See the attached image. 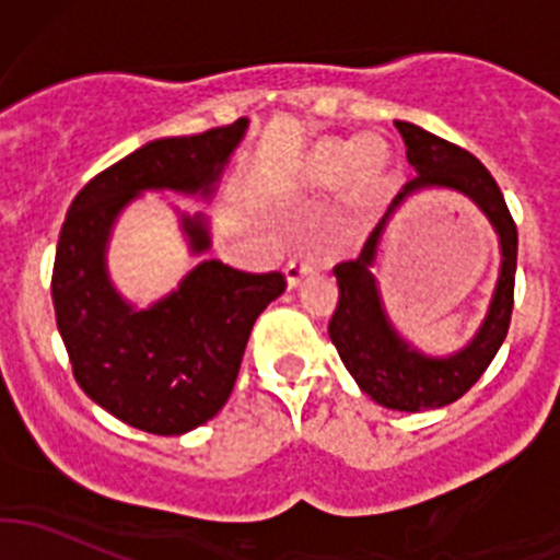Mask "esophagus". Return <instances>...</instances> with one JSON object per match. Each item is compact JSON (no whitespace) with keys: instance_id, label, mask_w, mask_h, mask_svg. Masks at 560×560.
I'll use <instances>...</instances> for the list:
<instances>
[{"instance_id":"1","label":"esophagus","mask_w":560,"mask_h":560,"mask_svg":"<svg viewBox=\"0 0 560 560\" xmlns=\"http://www.w3.org/2000/svg\"><path fill=\"white\" fill-rule=\"evenodd\" d=\"M316 270V259L314 257H295L290 265H287V284H290V290H295V287L303 284V279L306 276H312Z\"/></svg>"}]
</instances>
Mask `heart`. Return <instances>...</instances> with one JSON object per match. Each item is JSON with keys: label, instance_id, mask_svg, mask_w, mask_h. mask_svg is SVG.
Here are the masks:
<instances>
[{"label": "heart", "instance_id": "heart-1", "mask_svg": "<svg viewBox=\"0 0 560 560\" xmlns=\"http://www.w3.org/2000/svg\"><path fill=\"white\" fill-rule=\"evenodd\" d=\"M389 171V149L385 140L365 135L358 140H325L314 145L301 167L303 184L332 189L347 180V195L354 206L376 195Z\"/></svg>", "mask_w": 560, "mask_h": 560}]
</instances>
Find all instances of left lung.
<instances>
[{
	"instance_id": "obj_1",
	"label": "left lung",
	"mask_w": 560,
	"mask_h": 560,
	"mask_svg": "<svg viewBox=\"0 0 560 560\" xmlns=\"http://www.w3.org/2000/svg\"><path fill=\"white\" fill-rule=\"evenodd\" d=\"M395 127L406 143V160L417 175L398 191L385 219L365 241L360 257L338 262L332 268L338 281V306L327 332L347 371L354 376L360 389L371 395V400L398 411H428L466 395L504 343L512 319V303H515L517 228L499 184L477 156L425 132L417 124L395 121ZM433 185L466 194L494 224L502 246L500 281L489 314L472 341L447 359H431L420 353L394 330L370 273L378 253V241L394 208L415 190Z\"/></svg>"
}]
</instances>
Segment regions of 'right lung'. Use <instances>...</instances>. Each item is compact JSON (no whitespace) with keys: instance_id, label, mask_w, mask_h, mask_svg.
Masks as SVG:
<instances>
[{"instance_id":"1","label":"right lung","mask_w":560,"mask_h":560,"mask_svg":"<svg viewBox=\"0 0 560 560\" xmlns=\"http://www.w3.org/2000/svg\"><path fill=\"white\" fill-rule=\"evenodd\" d=\"M248 121L189 138L151 140L75 195L56 246V325L83 393L127 425L180 436L211 420L233 393L257 316L284 292L273 273H246L202 259L178 290L135 308L110 284L107 241L118 213L138 195L173 189L211 197ZM191 254L211 248L202 213L180 217Z\"/></svg>"}]
</instances>
